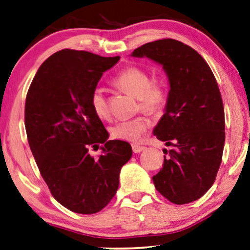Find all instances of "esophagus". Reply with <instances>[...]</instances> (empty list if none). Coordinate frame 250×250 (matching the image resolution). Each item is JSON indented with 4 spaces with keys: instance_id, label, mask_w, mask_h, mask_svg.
Instances as JSON below:
<instances>
[{
    "instance_id": "obj_1",
    "label": "esophagus",
    "mask_w": 250,
    "mask_h": 250,
    "mask_svg": "<svg viewBox=\"0 0 250 250\" xmlns=\"http://www.w3.org/2000/svg\"><path fill=\"white\" fill-rule=\"evenodd\" d=\"M145 149H146V147L139 146V145H132V150H133V152H135V154H138V152L144 151Z\"/></svg>"
}]
</instances>
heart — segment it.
I'll use <instances>...</instances> for the list:
<instances>
[{"mask_svg":"<svg viewBox=\"0 0 250 250\" xmlns=\"http://www.w3.org/2000/svg\"><path fill=\"white\" fill-rule=\"evenodd\" d=\"M113 84L118 89L138 99L139 109L148 114H159L165 107L167 89L163 82H151L146 70L137 66H128L113 78ZM93 112L100 119H107L110 115L109 102L102 88L96 87L89 98ZM148 122L143 117L130 120L118 121L110 128V135L114 139L137 143L147 131Z\"/></svg>","mask_w":250,"mask_h":250,"instance_id":"b5f03b06","label":"heart"}]
</instances>
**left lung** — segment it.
<instances>
[{
    "instance_id": "obj_1",
    "label": "left lung",
    "mask_w": 250,
    "mask_h": 250,
    "mask_svg": "<svg viewBox=\"0 0 250 250\" xmlns=\"http://www.w3.org/2000/svg\"><path fill=\"white\" fill-rule=\"evenodd\" d=\"M163 66L169 82L165 113L154 135L173 148L152 176L174 204L193 202L213 185L225 146V109L212 70L196 50L175 39L145 43L131 54Z\"/></svg>"
}]
</instances>
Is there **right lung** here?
<instances>
[{
    "instance_id": "right-lung-1",
    "label": "right lung",
    "mask_w": 250,
    "mask_h": 250,
    "mask_svg": "<svg viewBox=\"0 0 250 250\" xmlns=\"http://www.w3.org/2000/svg\"><path fill=\"white\" fill-rule=\"evenodd\" d=\"M120 57L62 49L39 67L25 99L24 124L40 174L62 207L81 214L105 208L119 188L121 167L131 158L130 144L107 140L89 98L105 70ZM103 154L92 158L88 148Z\"/></svg>"
}]
</instances>
